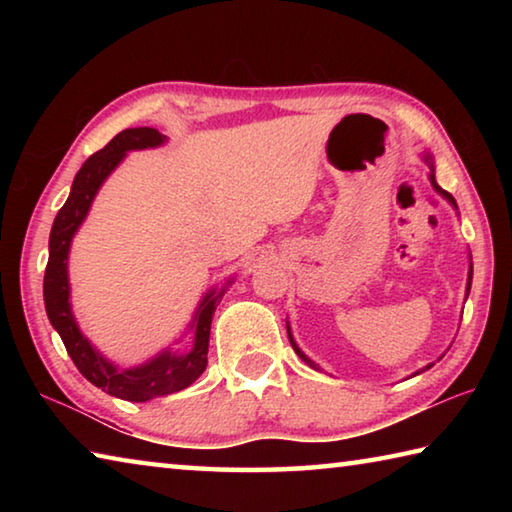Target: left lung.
Here are the masks:
<instances>
[{"instance_id":"left-lung-1","label":"left lung","mask_w":512,"mask_h":512,"mask_svg":"<svg viewBox=\"0 0 512 512\" xmlns=\"http://www.w3.org/2000/svg\"><path fill=\"white\" fill-rule=\"evenodd\" d=\"M429 162H431V158H427ZM431 185L433 187H436V192H440V194H443L445 198H447V201L449 203H452L454 207H456V201H454V196L452 194H449V192H445V189H440L438 185H436V176H433V167H431ZM470 284H472V266H470V277H467V293H470ZM287 332H289V325H287ZM289 341H291V345H293V350H296V354H298V357L302 359V361H307L309 363V366H314V363H311L309 359H307V354L305 352H302L300 348H298V345H296V341H293V336H291V332H289ZM316 368V366H314ZM429 368V366H427Z\"/></svg>"}]
</instances>
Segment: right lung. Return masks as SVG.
I'll return each mask as SVG.
<instances>
[{
    "label": "right lung",
    "instance_id": "add662e5",
    "mask_svg": "<svg viewBox=\"0 0 512 512\" xmlns=\"http://www.w3.org/2000/svg\"><path fill=\"white\" fill-rule=\"evenodd\" d=\"M164 142L155 128H126L103 146L101 151L90 155L83 162L74 178L72 192L65 205L60 207L49 235V262L45 268V307L49 323L54 325L65 350L72 357L81 375L108 395L128 402H146L158 395L178 393L203 375L207 366V345H210V327L216 305L221 302L223 291H210L203 298L194 318V348L187 354L162 352L140 368L117 370L101 354L92 348L90 341L79 332V325L69 309V282H67V253L74 232L79 230L85 214H88L94 194L99 192L108 173L117 167L126 151L149 149Z\"/></svg>",
    "mask_w": 512,
    "mask_h": 512
}]
</instances>
